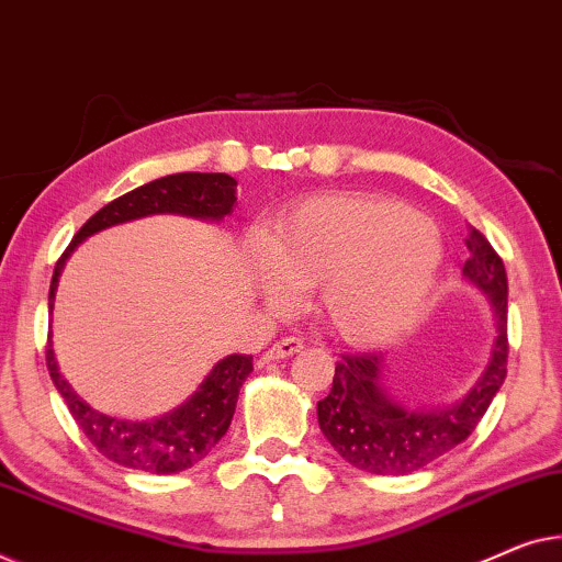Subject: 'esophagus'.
I'll return each instance as SVG.
<instances>
[{"instance_id": "1", "label": "esophagus", "mask_w": 562, "mask_h": 562, "mask_svg": "<svg viewBox=\"0 0 562 562\" xmlns=\"http://www.w3.org/2000/svg\"><path fill=\"white\" fill-rule=\"evenodd\" d=\"M300 349H303V341L295 336L290 338H282V341H278L272 346V349L265 351V361H278V359H288L292 357V353H297Z\"/></svg>"}]
</instances>
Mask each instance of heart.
Masks as SVG:
<instances>
[{
	"mask_svg": "<svg viewBox=\"0 0 562 562\" xmlns=\"http://www.w3.org/2000/svg\"><path fill=\"white\" fill-rule=\"evenodd\" d=\"M442 270L438 226L405 203L367 193L315 195L274 221L259 257L267 305L318 290L334 336L382 346L415 326Z\"/></svg>",
	"mask_w": 562,
	"mask_h": 562,
	"instance_id": "1",
	"label": "heart"
}]
</instances>
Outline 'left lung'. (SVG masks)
<instances>
[{
  "label": "left lung",
  "mask_w": 562,
  "mask_h": 562,
  "mask_svg": "<svg viewBox=\"0 0 562 562\" xmlns=\"http://www.w3.org/2000/svg\"><path fill=\"white\" fill-rule=\"evenodd\" d=\"M463 280L486 295L494 341L486 367L461 400L409 407L386 390L384 353L344 357L334 386L318 402L323 436L344 461L376 476H407L453 450L476 430L507 376V272L492 244L469 226Z\"/></svg>",
  "instance_id": "left-lung-1"
}]
</instances>
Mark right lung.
I'll list each match as a JSON object with an SVG mask.
<instances>
[{
    "label": "right lung",
    "mask_w": 562,
    "mask_h": 562,
    "mask_svg": "<svg viewBox=\"0 0 562 562\" xmlns=\"http://www.w3.org/2000/svg\"><path fill=\"white\" fill-rule=\"evenodd\" d=\"M234 209L236 180L226 172H178V176H165L134 188V191L120 195L93 213L81 226V232L74 236V241L68 244V249L55 265L47 307L53 313L55 292H58L66 262L89 236L126 224V221L157 216V213L221 221L224 216H232ZM251 369H255L251 357L232 353L209 371V376L183 405L160 417H153V420H126V417L99 413L83 397H78L74 386L60 374L53 341H47V371H50L55 390L66 400L78 428L109 461L149 473L186 471L211 453V448L226 436L228 425H232L239 390L247 382Z\"/></svg>",
    "instance_id": "1"
}]
</instances>
